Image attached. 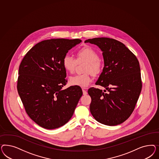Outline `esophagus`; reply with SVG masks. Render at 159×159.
I'll return each mask as SVG.
<instances>
[{
	"label": "esophagus",
	"mask_w": 159,
	"mask_h": 159,
	"mask_svg": "<svg viewBox=\"0 0 159 159\" xmlns=\"http://www.w3.org/2000/svg\"><path fill=\"white\" fill-rule=\"evenodd\" d=\"M85 89H86L85 88H83V89H82V91H83V95H87V92H86V90Z\"/></svg>",
	"instance_id": "1"
}]
</instances>
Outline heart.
Here are the masks:
<instances>
[{
	"mask_svg": "<svg viewBox=\"0 0 159 159\" xmlns=\"http://www.w3.org/2000/svg\"><path fill=\"white\" fill-rule=\"evenodd\" d=\"M76 59L70 55H66L62 60V64L65 69L70 73L75 70L77 62L85 61L87 62L84 72H91L96 75L101 70V63L99 60V56L96 51L90 47H84L79 49L76 52ZM69 82L71 85L80 87H86L92 82L89 73L82 75H76L70 78Z\"/></svg>",
	"mask_w": 159,
	"mask_h": 159,
	"instance_id": "heart-1",
	"label": "heart"
}]
</instances>
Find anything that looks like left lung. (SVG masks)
Returning <instances> with one entry per match:
<instances>
[{"label":"left lung","instance_id":"8db88e82","mask_svg":"<svg viewBox=\"0 0 159 159\" xmlns=\"http://www.w3.org/2000/svg\"><path fill=\"white\" fill-rule=\"evenodd\" d=\"M84 42L100 48L104 61L102 72L96 84L106 90L102 92L94 87L88 90L92 98L90 112L102 124H120L133 112L141 92L139 61L124 43L114 39L94 38Z\"/></svg>","mask_w":159,"mask_h":159}]
</instances>
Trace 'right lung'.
<instances>
[{
	"mask_svg": "<svg viewBox=\"0 0 159 159\" xmlns=\"http://www.w3.org/2000/svg\"><path fill=\"white\" fill-rule=\"evenodd\" d=\"M80 39H51L35 45L20 63L17 91L30 118L40 126L53 129L72 118L83 94L80 87L62 90L67 83L62 60Z\"/></svg>",
	"mask_w": 159,
	"mask_h": 159,
	"instance_id": "right-lung-1",
	"label": "right lung"
}]
</instances>
